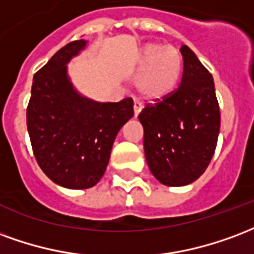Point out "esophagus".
Here are the masks:
<instances>
[{"label":"esophagus","instance_id":"1","mask_svg":"<svg viewBox=\"0 0 254 254\" xmlns=\"http://www.w3.org/2000/svg\"><path fill=\"white\" fill-rule=\"evenodd\" d=\"M140 111H142V104H140L139 101H134V115L135 116H138Z\"/></svg>","mask_w":254,"mask_h":254}]
</instances>
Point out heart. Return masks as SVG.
<instances>
[{
  "label": "heart",
  "instance_id": "1",
  "mask_svg": "<svg viewBox=\"0 0 254 254\" xmlns=\"http://www.w3.org/2000/svg\"><path fill=\"white\" fill-rule=\"evenodd\" d=\"M140 71L135 85L146 99H162L176 88L181 73L180 51L173 46L150 43L140 50Z\"/></svg>",
  "mask_w": 254,
  "mask_h": 254
}]
</instances>
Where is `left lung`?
<instances>
[{"mask_svg":"<svg viewBox=\"0 0 254 254\" xmlns=\"http://www.w3.org/2000/svg\"><path fill=\"white\" fill-rule=\"evenodd\" d=\"M179 88L147 103L139 114L147 165L161 184L181 187L197 180L215 151L221 112L210 71L181 46Z\"/></svg>","mask_w":254,"mask_h":254,"instance_id":"obj_1","label":"left lung"}]
</instances>
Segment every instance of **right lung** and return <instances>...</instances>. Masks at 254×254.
<instances>
[{
    "label": "right lung",
    "instance_id": "obj_1",
    "mask_svg": "<svg viewBox=\"0 0 254 254\" xmlns=\"http://www.w3.org/2000/svg\"><path fill=\"white\" fill-rule=\"evenodd\" d=\"M74 40L33 75L27 127L40 169L58 186L86 190L104 175L116 135L134 116L132 99L97 103L73 89L66 64L84 49Z\"/></svg>",
    "mask_w": 254,
    "mask_h": 254
}]
</instances>
